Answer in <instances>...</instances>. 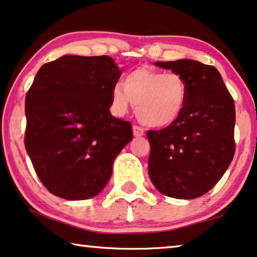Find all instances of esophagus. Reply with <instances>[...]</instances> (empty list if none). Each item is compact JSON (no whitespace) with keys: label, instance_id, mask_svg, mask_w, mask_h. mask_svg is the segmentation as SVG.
<instances>
[{"label":"esophagus","instance_id":"34e87169","mask_svg":"<svg viewBox=\"0 0 257 257\" xmlns=\"http://www.w3.org/2000/svg\"><path fill=\"white\" fill-rule=\"evenodd\" d=\"M133 133H134V136H136V138H141V136L145 135V129L140 125H134L133 126Z\"/></svg>","mask_w":257,"mask_h":257}]
</instances>
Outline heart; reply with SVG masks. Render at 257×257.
I'll return each instance as SVG.
<instances>
[{
	"instance_id": "obj_1",
	"label": "heart",
	"mask_w": 257,
	"mask_h": 257,
	"mask_svg": "<svg viewBox=\"0 0 257 257\" xmlns=\"http://www.w3.org/2000/svg\"><path fill=\"white\" fill-rule=\"evenodd\" d=\"M188 94V83L180 74L140 67L126 74L123 87H112V111L123 115L133 103L140 122L162 128L180 117L186 108Z\"/></svg>"
}]
</instances>
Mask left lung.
Wrapping results in <instances>:
<instances>
[{
	"label": "left lung",
	"instance_id": "1",
	"mask_svg": "<svg viewBox=\"0 0 257 257\" xmlns=\"http://www.w3.org/2000/svg\"><path fill=\"white\" fill-rule=\"evenodd\" d=\"M155 64L180 74L189 94L175 122L147 132L149 177L169 197H200L218 182L234 157V100L214 66L194 60Z\"/></svg>",
	"mask_w": 257,
	"mask_h": 257
}]
</instances>
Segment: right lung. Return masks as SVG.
I'll return each instance as SVG.
<instances>
[{
  "mask_svg": "<svg viewBox=\"0 0 257 257\" xmlns=\"http://www.w3.org/2000/svg\"><path fill=\"white\" fill-rule=\"evenodd\" d=\"M121 73L107 55H66L37 71L26 96L25 146L55 196L74 201L97 195L115 157L132 141V123L109 110Z\"/></svg>",
  "mask_w": 257,
  "mask_h": 257,
  "instance_id": "add662e5",
  "label": "right lung"
}]
</instances>
